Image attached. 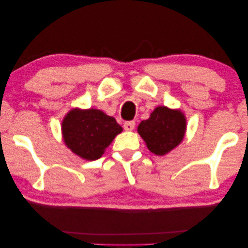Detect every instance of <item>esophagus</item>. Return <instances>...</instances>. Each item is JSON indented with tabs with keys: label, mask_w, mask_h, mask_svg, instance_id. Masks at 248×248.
Returning <instances> with one entry per match:
<instances>
[{
	"label": "esophagus",
	"mask_w": 248,
	"mask_h": 248,
	"mask_svg": "<svg viewBox=\"0 0 248 248\" xmlns=\"http://www.w3.org/2000/svg\"><path fill=\"white\" fill-rule=\"evenodd\" d=\"M135 128V122L134 121H129V122H125L124 123V129L127 132H131Z\"/></svg>",
	"instance_id": "1"
}]
</instances>
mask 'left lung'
I'll return each mask as SVG.
<instances>
[{"label": "left lung", "mask_w": 248, "mask_h": 248, "mask_svg": "<svg viewBox=\"0 0 248 248\" xmlns=\"http://www.w3.org/2000/svg\"><path fill=\"white\" fill-rule=\"evenodd\" d=\"M186 119L179 108L157 107L149 119L141 121L137 132L147 148L157 156L167 155L184 140Z\"/></svg>", "instance_id": "obj_1"}]
</instances>
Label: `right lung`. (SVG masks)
I'll return each instance as SVG.
<instances>
[{"label": "right lung", "instance_id": "add662e5", "mask_svg": "<svg viewBox=\"0 0 248 248\" xmlns=\"http://www.w3.org/2000/svg\"><path fill=\"white\" fill-rule=\"evenodd\" d=\"M122 131L114 117L97 108H74L62 122L64 145L75 155L90 161L102 157Z\"/></svg>", "mask_w": 248, "mask_h": 248}]
</instances>
